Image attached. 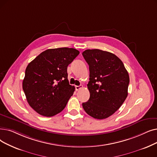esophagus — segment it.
Here are the masks:
<instances>
[{
    "instance_id": "esophagus-1",
    "label": "esophagus",
    "mask_w": 157,
    "mask_h": 157,
    "mask_svg": "<svg viewBox=\"0 0 157 157\" xmlns=\"http://www.w3.org/2000/svg\"><path fill=\"white\" fill-rule=\"evenodd\" d=\"M75 87H76V90L78 91V90H80L81 88H83V86H82V85H79V86H76Z\"/></svg>"
}]
</instances>
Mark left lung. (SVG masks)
<instances>
[{"label": "left lung", "instance_id": "obj_1", "mask_svg": "<svg viewBox=\"0 0 157 157\" xmlns=\"http://www.w3.org/2000/svg\"><path fill=\"white\" fill-rule=\"evenodd\" d=\"M82 54L90 71L87 85L90 98L83 103V108L95 119L108 118L118 110L128 96L129 74L122 61L114 54L87 49Z\"/></svg>", "mask_w": 157, "mask_h": 157}]
</instances>
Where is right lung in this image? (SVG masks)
<instances>
[{
    "instance_id": "right-lung-1",
    "label": "right lung",
    "mask_w": 157,
    "mask_h": 157,
    "mask_svg": "<svg viewBox=\"0 0 157 157\" xmlns=\"http://www.w3.org/2000/svg\"><path fill=\"white\" fill-rule=\"evenodd\" d=\"M79 54L68 47L47 49L27 67L22 88L30 106L52 117L62 112L75 90L69 85L67 67Z\"/></svg>"
}]
</instances>
